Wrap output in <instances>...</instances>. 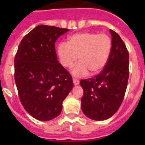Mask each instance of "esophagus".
Returning a JSON list of instances; mask_svg holds the SVG:
<instances>
[{"instance_id":"esophagus-1","label":"esophagus","mask_w":145,"mask_h":145,"mask_svg":"<svg viewBox=\"0 0 145 145\" xmlns=\"http://www.w3.org/2000/svg\"><path fill=\"white\" fill-rule=\"evenodd\" d=\"M72 81H73V84H74V85L75 86H77V85H78L79 84V80H78V79H76V78H72Z\"/></svg>"}]
</instances>
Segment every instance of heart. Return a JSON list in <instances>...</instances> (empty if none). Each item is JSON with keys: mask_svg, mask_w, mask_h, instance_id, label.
I'll return each mask as SVG.
<instances>
[{"mask_svg": "<svg viewBox=\"0 0 145 145\" xmlns=\"http://www.w3.org/2000/svg\"><path fill=\"white\" fill-rule=\"evenodd\" d=\"M111 46V39L107 35L84 32L71 35L67 43H60L57 54L60 63L65 67H70L78 57L80 61L72 68L71 72L80 77L88 72L95 75L102 71L108 59Z\"/></svg>", "mask_w": 145, "mask_h": 145, "instance_id": "1", "label": "heart"}]
</instances>
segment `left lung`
Returning <instances> with one entry per match:
<instances>
[{
  "label": "left lung",
  "instance_id": "left-lung-1",
  "mask_svg": "<svg viewBox=\"0 0 145 145\" xmlns=\"http://www.w3.org/2000/svg\"><path fill=\"white\" fill-rule=\"evenodd\" d=\"M110 32L112 47L105 66L96 76L80 81L84 89L82 110L94 120H106L117 112L123 100L129 80V52L119 35L112 29Z\"/></svg>",
  "mask_w": 145,
  "mask_h": 145
}]
</instances>
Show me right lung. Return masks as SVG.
<instances>
[{
	"label": "right lung",
	"mask_w": 145,
	"mask_h": 145,
	"mask_svg": "<svg viewBox=\"0 0 145 145\" xmlns=\"http://www.w3.org/2000/svg\"><path fill=\"white\" fill-rule=\"evenodd\" d=\"M68 29L40 25L20 42L14 58V79L22 105L37 120L61 113L73 87L72 77L57 60L55 42Z\"/></svg>",
	"instance_id": "1"
}]
</instances>
